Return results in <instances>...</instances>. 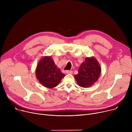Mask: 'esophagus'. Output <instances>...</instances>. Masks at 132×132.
Wrapping results in <instances>:
<instances>
[{"label": "esophagus", "mask_w": 132, "mask_h": 132, "mask_svg": "<svg viewBox=\"0 0 132 132\" xmlns=\"http://www.w3.org/2000/svg\"><path fill=\"white\" fill-rule=\"evenodd\" d=\"M66 73L67 74H73V72L72 71H66Z\"/></svg>", "instance_id": "34e87169"}]
</instances>
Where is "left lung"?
I'll return each mask as SVG.
<instances>
[{
    "mask_svg": "<svg viewBox=\"0 0 132 132\" xmlns=\"http://www.w3.org/2000/svg\"><path fill=\"white\" fill-rule=\"evenodd\" d=\"M78 74L74 75L78 84L81 87L88 88L97 81L101 72V67L95 57H87L81 64Z\"/></svg>",
    "mask_w": 132,
    "mask_h": 132,
    "instance_id": "1",
    "label": "left lung"
}]
</instances>
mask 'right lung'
<instances>
[{
    "instance_id": "obj_1",
    "label": "right lung",
    "mask_w": 132,
    "mask_h": 132,
    "mask_svg": "<svg viewBox=\"0 0 132 132\" xmlns=\"http://www.w3.org/2000/svg\"><path fill=\"white\" fill-rule=\"evenodd\" d=\"M35 74L40 84L50 89L57 87L65 76L55 64L51 56H44L39 60Z\"/></svg>"
}]
</instances>
